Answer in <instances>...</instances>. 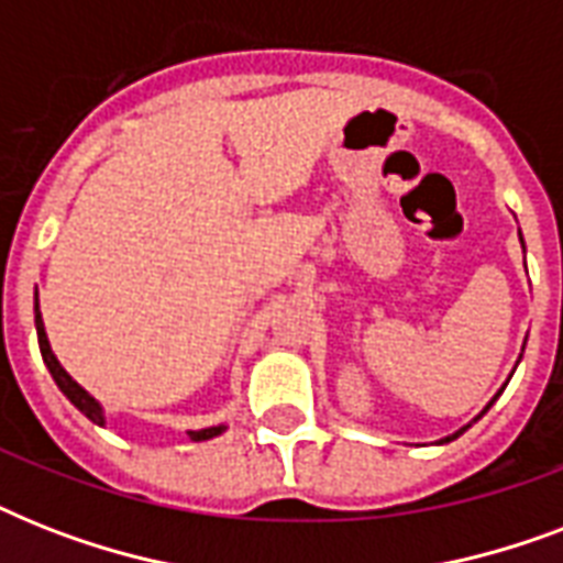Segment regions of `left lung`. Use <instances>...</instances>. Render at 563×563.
<instances>
[{"label":"left lung","instance_id":"obj_1","mask_svg":"<svg viewBox=\"0 0 563 563\" xmlns=\"http://www.w3.org/2000/svg\"><path fill=\"white\" fill-rule=\"evenodd\" d=\"M520 242H523V236H520ZM499 394H503V388H499ZM499 394H497V397H499ZM497 397H494V400H497ZM494 400H490V402H494ZM490 402H488V406H485V409H482V415H485V411L490 409ZM482 415H479V418H482ZM479 418H473V420H479ZM467 429H471V423H467V427H462V429H459V432H453V435L441 438V441H438V444H450V441H455V438L462 435V432H467Z\"/></svg>","mask_w":563,"mask_h":563}]
</instances>
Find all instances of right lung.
Here are the masks:
<instances>
[{"mask_svg": "<svg viewBox=\"0 0 563 563\" xmlns=\"http://www.w3.org/2000/svg\"><path fill=\"white\" fill-rule=\"evenodd\" d=\"M34 327H37V342H40V353H43V362H46L48 374H52V379L57 383V388L66 394V400L73 402L75 409L81 411V415H87V418L92 420V423H99V427H104V409H101V402L92 397L90 391H84L81 385L75 383L73 376L66 374L64 365L57 362V356L52 353V344H48V335H46V327H43V316H40V303L37 298H34ZM224 423H219V427H207V429H192L189 432V441H210V438L221 435L224 432Z\"/></svg>", "mask_w": 563, "mask_h": 563, "instance_id": "1", "label": "right lung"}]
</instances>
